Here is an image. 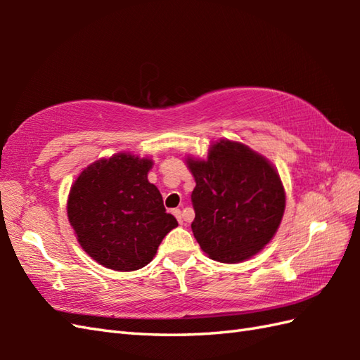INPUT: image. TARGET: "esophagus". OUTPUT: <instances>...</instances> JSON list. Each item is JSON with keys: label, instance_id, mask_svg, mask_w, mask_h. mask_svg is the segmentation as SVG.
<instances>
[{"label": "esophagus", "instance_id": "1", "mask_svg": "<svg viewBox=\"0 0 360 360\" xmlns=\"http://www.w3.org/2000/svg\"><path fill=\"white\" fill-rule=\"evenodd\" d=\"M172 213H173V215H174L176 218H178L179 224H182V212H181L179 209H173V210H172Z\"/></svg>", "mask_w": 360, "mask_h": 360}]
</instances>
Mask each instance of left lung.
<instances>
[{"label": "left lung", "mask_w": 360, "mask_h": 360, "mask_svg": "<svg viewBox=\"0 0 360 360\" xmlns=\"http://www.w3.org/2000/svg\"><path fill=\"white\" fill-rule=\"evenodd\" d=\"M196 187L192 231L201 249L221 263L258 254L277 232L285 188L274 165L240 142L221 139L205 160L187 159Z\"/></svg>", "instance_id": "1"}]
</instances>
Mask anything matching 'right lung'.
Instances as JSON below:
<instances>
[{
    "mask_svg": "<svg viewBox=\"0 0 360 360\" xmlns=\"http://www.w3.org/2000/svg\"><path fill=\"white\" fill-rule=\"evenodd\" d=\"M153 160L129 153L86 167L68 196V219L86 254L108 269L147 266L164 236L178 226L162 195L148 182Z\"/></svg>",
    "mask_w": 360,
    "mask_h": 360,
    "instance_id": "add662e5",
    "label": "right lung"
}]
</instances>
